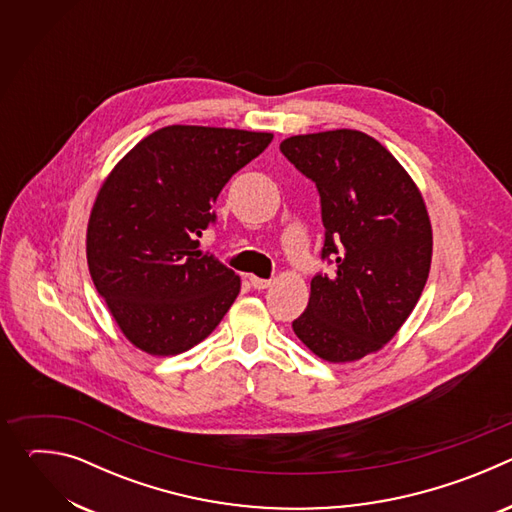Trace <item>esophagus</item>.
<instances>
[{
	"mask_svg": "<svg viewBox=\"0 0 512 512\" xmlns=\"http://www.w3.org/2000/svg\"><path fill=\"white\" fill-rule=\"evenodd\" d=\"M249 281H251V285H253L255 289H267V287L271 285L269 279H261V277H255V275H251Z\"/></svg>",
	"mask_w": 512,
	"mask_h": 512,
	"instance_id": "esophagus-1",
	"label": "esophagus"
}]
</instances>
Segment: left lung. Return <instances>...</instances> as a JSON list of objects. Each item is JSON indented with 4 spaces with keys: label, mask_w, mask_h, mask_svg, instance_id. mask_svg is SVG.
Returning <instances> with one entry per match:
<instances>
[{
    "label": "left lung",
    "mask_w": 512,
    "mask_h": 512,
    "mask_svg": "<svg viewBox=\"0 0 512 512\" xmlns=\"http://www.w3.org/2000/svg\"><path fill=\"white\" fill-rule=\"evenodd\" d=\"M281 154L316 182L326 229L322 259L296 336L322 360L354 362L381 350L405 324L431 267L423 196L375 137L356 129L294 135Z\"/></svg>",
    "instance_id": "1"
}]
</instances>
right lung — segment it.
<instances>
[{"instance_id": "obj_1", "label": "right lung", "mask_w": 512, "mask_h": 512, "mask_svg": "<svg viewBox=\"0 0 512 512\" xmlns=\"http://www.w3.org/2000/svg\"><path fill=\"white\" fill-rule=\"evenodd\" d=\"M273 133L168 125L105 178L87 227V261L123 336L154 356L202 342L233 306L241 277L198 251L225 184Z\"/></svg>"}]
</instances>
